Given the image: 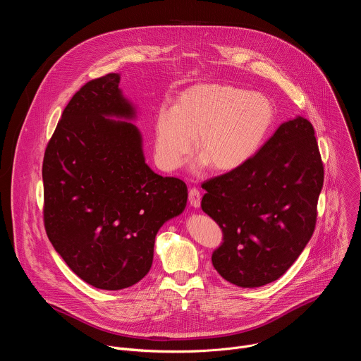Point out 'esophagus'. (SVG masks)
I'll use <instances>...</instances> for the list:
<instances>
[{
    "instance_id": "1",
    "label": "esophagus",
    "mask_w": 361,
    "mask_h": 361,
    "mask_svg": "<svg viewBox=\"0 0 361 361\" xmlns=\"http://www.w3.org/2000/svg\"><path fill=\"white\" fill-rule=\"evenodd\" d=\"M188 201H190V205H192L194 209H198L201 205V194L197 188H190L188 190Z\"/></svg>"
}]
</instances>
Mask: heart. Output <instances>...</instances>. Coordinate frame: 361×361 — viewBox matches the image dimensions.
I'll return each mask as SVG.
<instances>
[{
	"mask_svg": "<svg viewBox=\"0 0 361 361\" xmlns=\"http://www.w3.org/2000/svg\"><path fill=\"white\" fill-rule=\"evenodd\" d=\"M271 99L228 84H197L161 107L156 118V159L161 169H180L192 151L217 173L247 164L260 149L274 123Z\"/></svg>",
	"mask_w": 361,
	"mask_h": 361,
	"instance_id": "heart-1",
	"label": "heart"
}]
</instances>
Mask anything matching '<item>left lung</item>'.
Returning a JSON list of instances; mask_svg holds the SVG:
<instances>
[{"label":"left lung","instance_id":"obj_1","mask_svg":"<svg viewBox=\"0 0 361 361\" xmlns=\"http://www.w3.org/2000/svg\"><path fill=\"white\" fill-rule=\"evenodd\" d=\"M324 170L312 123H283L241 169L202 184L201 209L223 230L217 273L252 288L280 279L310 241Z\"/></svg>","mask_w":361,"mask_h":361}]
</instances>
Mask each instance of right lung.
Segmentation results:
<instances>
[{"instance_id":"add662e5","label":"right lung","mask_w":361,"mask_h":361,"mask_svg":"<svg viewBox=\"0 0 361 361\" xmlns=\"http://www.w3.org/2000/svg\"><path fill=\"white\" fill-rule=\"evenodd\" d=\"M118 84L111 73L74 94L42 163L47 235L67 266L101 290L131 287L149 271L159 230L188 197L184 181L147 166L130 123L135 107Z\"/></svg>"}]
</instances>
